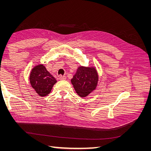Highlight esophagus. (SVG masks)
Returning a JSON list of instances; mask_svg holds the SVG:
<instances>
[{"instance_id":"esophagus-1","label":"esophagus","mask_w":151,"mask_h":151,"mask_svg":"<svg viewBox=\"0 0 151 151\" xmlns=\"http://www.w3.org/2000/svg\"><path fill=\"white\" fill-rule=\"evenodd\" d=\"M59 79H60V80H66L67 77H66V76H60V77H59Z\"/></svg>"}]
</instances>
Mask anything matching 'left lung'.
<instances>
[{"label": "left lung", "instance_id": "left-lung-1", "mask_svg": "<svg viewBox=\"0 0 151 151\" xmlns=\"http://www.w3.org/2000/svg\"><path fill=\"white\" fill-rule=\"evenodd\" d=\"M98 79L95 67L80 66L71 79V83L77 94L84 98L96 89Z\"/></svg>", "mask_w": 151, "mask_h": 151}]
</instances>
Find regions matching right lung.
Returning <instances> with one entry per match:
<instances>
[{
  "label": "right lung",
  "mask_w": 151,
  "mask_h": 151,
  "mask_svg": "<svg viewBox=\"0 0 151 151\" xmlns=\"http://www.w3.org/2000/svg\"><path fill=\"white\" fill-rule=\"evenodd\" d=\"M30 84L40 96H45L51 92L53 85L57 83L55 77L50 74L43 64L32 68L29 76Z\"/></svg>",
  "instance_id": "1"
}]
</instances>
